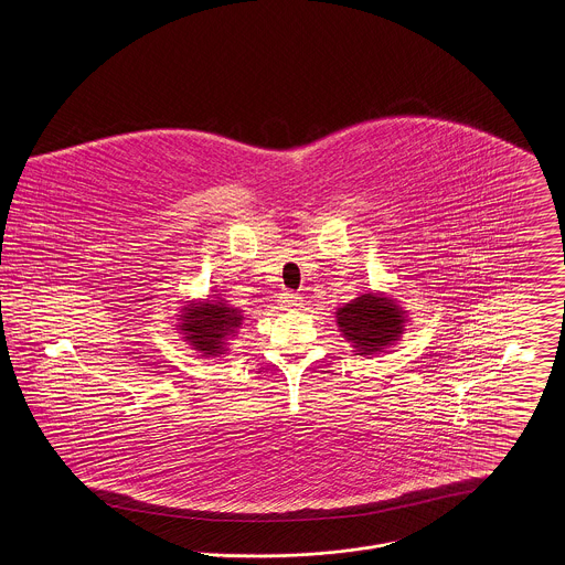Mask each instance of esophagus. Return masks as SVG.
Segmentation results:
<instances>
[{
	"mask_svg": "<svg viewBox=\"0 0 565 565\" xmlns=\"http://www.w3.org/2000/svg\"><path fill=\"white\" fill-rule=\"evenodd\" d=\"M300 305H302V297L295 295V292H284L279 297V307L281 309H299Z\"/></svg>",
	"mask_w": 565,
	"mask_h": 565,
	"instance_id": "34e87169",
	"label": "esophagus"
}]
</instances>
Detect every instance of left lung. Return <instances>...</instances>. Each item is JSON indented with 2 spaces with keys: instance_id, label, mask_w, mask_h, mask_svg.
Returning a JSON list of instances; mask_svg holds the SVG:
<instances>
[{
  "instance_id": "1",
  "label": "left lung",
  "mask_w": 565,
  "mask_h": 565,
  "mask_svg": "<svg viewBox=\"0 0 565 565\" xmlns=\"http://www.w3.org/2000/svg\"><path fill=\"white\" fill-rule=\"evenodd\" d=\"M334 320L354 352L371 356L393 348L405 332L407 316L384 292H366L334 311Z\"/></svg>"
}]
</instances>
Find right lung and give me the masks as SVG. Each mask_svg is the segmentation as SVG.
Here are the masks:
<instances>
[{"instance_id": "1", "label": "right lung", "mask_w": 565, "mask_h": 565, "mask_svg": "<svg viewBox=\"0 0 565 565\" xmlns=\"http://www.w3.org/2000/svg\"><path fill=\"white\" fill-rule=\"evenodd\" d=\"M243 324V311L222 297L188 300L177 318V331L204 359L226 354L228 341H233Z\"/></svg>"}]
</instances>
